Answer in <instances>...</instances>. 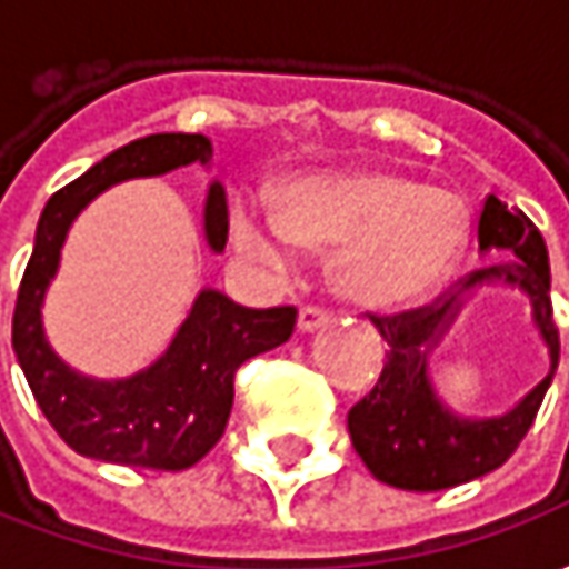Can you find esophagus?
<instances>
[{
	"instance_id": "obj_1",
	"label": "esophagus",
	"mask_w": 569,
	"mask_h": 569,
	"mask_svg": "<svg viewBox=\"0 0 569 569\" xmlns=\"http://www.w3.org/2000/svg\"><path fill=\"white\" fill-rule=\"evenodd\" d=\"M332 317L326 313V310H319V307H303L300 313H297V329L300 332H317L322 326H329Z\"/></svg>"
}]
</instances>
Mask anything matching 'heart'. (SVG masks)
Segmentation results:
<instances>
[{
  "label": "heart",
  "instance_id": "1",
  "mask_svg": "<svg viewBox=\"0 0 569 569\" xmlns=\"http://www.w3.org/2000/svg\"><path fill=\"white\" fill-rule=\"evenodd\" d=\"M466 202L396 170L303 177L278 192L274 214L250 202L230 211V240L247 259L288 269L300 250L332 256V295L396 313L437 295L469 250Z\"/></svg>",
  "mask_w": 569,
  "mask_h": 569
}]
</instances>
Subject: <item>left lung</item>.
<instances>
[{
  "instance_id": "left-lung-1",
  "label": "left lung",
  "mask_w": 569,
  "mask_h": 569,
  "mask_svg": "<svg viewBox=\"0 0 569 569\" xmlns=\"http://www.w3.org/2000/svg\"><path fill=\"white\" fill-rule=\"evenodd\" d=\"M478 250L491 256L493 266L462 278L437 303L399 317H370L389 351L370 396L348 411V433L363 466L382 485L402 491H447L500 469L529 433L538 405L555 380L560 339L551 317V269L541 233L522 211H507L497 196H488L478 218ZM493 283L516 287L530 297L552 367L510 412L471 419L452 412L436 396L429 351L442 340L468 297Z\"/></svg>"
}]
</instances>
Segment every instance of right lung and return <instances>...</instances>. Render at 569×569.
<instances>
[{
  "instance_id": "right-lung-1",
  "label": "right lung",
  "mask_w": 569,
  "mask_h": 569,
  "mask_svg": "<svg viewBox=\"0 0 569 569\" xmlns=\"http://www.w3.org/2000/svg\"><path fill=\"white\" fill-rule=\"evenodd\" d=\"M187 164H211L206 136H144L59 189L37 221L11 319V348L40 411L78 456L158 471L196 466L224 433L237 367L284 345L295 332V307L250 310L214 288H202L170 345L139 373L100 380L53 351L43 329V300L78 214L122 180L161 177ZM202 230L211 250H224L228 196L218 180L208 183Z\"/></svg>"
}]
</instances>
